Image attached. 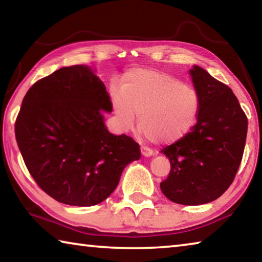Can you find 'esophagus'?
<instances>
[{
  "mask_svg": "<svg viewBox=\"0 0 262 262\" xmlns=\"http://www.w3.org/2000/svg\"><path fill=\"white\" fill-rule=\"evenodd\" d=\"M141 154L143 155L144 157H150V156H152V155H154V151L150 148L142 145V147H141Z\"/></svg>",
  "mask_w": 262,
  "mask_h": 262,
  "instance_id": "34e87169",
  "label": "esophagus"
}]
</instances>
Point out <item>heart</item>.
<instances>
[{"label":"heart","instance_id":"heart-1","mask_svg":"<svg viewBox=\"0 0 262 262\" xmlns=\"http://www.w3.org/2000/svg\"><path fill=\"white\" fill-rule=\"evenodd\" d=\"M123 92L113 90L112 104L119 123L132 129L139 125L147 136L162 143L180 140L192 129L200 113L194 89L156 70H133L123 81Z\"/></svg>","mask_w":262,"mask_h":262}]
</instances>
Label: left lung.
I'll use <instances>...</instances> for the list:
<instances>
[{"label":"left lung","mask_w":262,"mask_h":262,"mask_svg":"<svg viewBox=\"0 0 262 262\" xmlns=\"http://www.w3.org/2000/svg\"><path fill=\"white\" fill-rule=\"evenodd\" d=\"M200 98L196 125L163 148L171 163L163 194L179 205L198 206L220 198L236 177L247 134V118L231 89L198 66L190 70Z\"/></svg>","instance_id":"8db88e82"}]
</instances>
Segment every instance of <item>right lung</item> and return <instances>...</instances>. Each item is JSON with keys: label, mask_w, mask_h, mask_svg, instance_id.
<instances>
[{"label": "right lung", "mask_w": 262, "mask_h": 262, "mask_svg": "<svg viewBox=\"0 0 262 262\" xmlns=\"http://www.w3.org/2000/svg\"><path fill=\"white\" fill-rule=\"evenodd\" d=\"M112 111L104 83L76 64L56 70L29 89L15 135L30 174L43 192L69 206L103 202L128 164L141 157L139 143L106 129Z\"/></svg>", "instance_id": "add662e5"}]
</instances>
